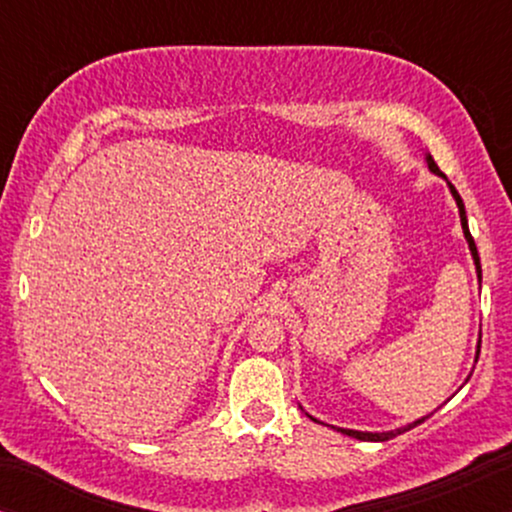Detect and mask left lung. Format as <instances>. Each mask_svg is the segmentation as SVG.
I'll list each match as a JSON object with an SVG mask.
<instances>
[{
	"mask_svg": "<svg viewBox=\"0 0 512 512\" xmlns=\"http://www.w3.org/2000/svg\"><path fill=\"white\" fill-rule=\"evenodd\" d=\"M426 163H428V170H431V173H436L438 178H443L445 182H448V187H450V195L455 197V202H457V209H460V223H462V233H464V240H467V245H469V252H472L474 267H477V276H479V281H481V262H479V252H477V245H474V238H472V233H469V226H467V211H464V202H462V197L457 195L455 185H452V182H450L448 178H445L443 173H440V168L436 166V161H433V156H431V154H426ZM479 351H481V337H479V344H477V356H474V361H479ZM467 380H469V378H467ZM467 380H464V383H467ZM308 416H310V414H308ZM428 416H431V414H428ZM428 416H421V419L411 421V424H407V426H402V428H395V431H383V433L354 431V428H337V426H332V428H337V431H339V433H344V436H351V438H358V440H368V443H385V440L395 438V436H399V433L409 431V428H414V426L424 424V421L428 419ZM310 419H313V416H310ZM313 421H317V419H313ZM317 424H322V421H317Z\"/></svg>",
	"mask_w": 512,
	"mask_h": 512,
	"instance_id": "left-lung-1",
	"label": "left lung"
}]
</instances>
